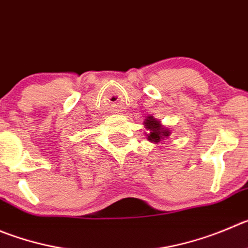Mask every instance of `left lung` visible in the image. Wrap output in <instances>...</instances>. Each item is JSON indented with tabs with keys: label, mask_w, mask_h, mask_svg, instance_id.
<instances>
[{
	"label": "left lung",
	"mask_w": 248,
	"mask_h": 248,
	"mask_svg": "<svg viewBox=\"0 0 248 248\" xmlns=\"http://www.w3.org/2000/svg\"><path fill=\"white\" fill-rule=\"evenodd\" d=\"M143 124H144L145 129H147L145 136H147V140L149 142L158 144V143H163L164 140L170 137V129L163 126L159 120L154 119L153 116H148L144 120V122H143Z\"/></svg>",
	"instance_id": "left-lung-1"
}]
</instances>
